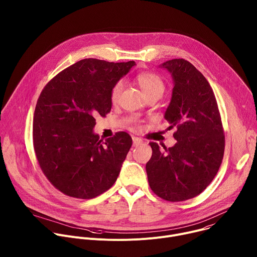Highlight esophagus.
<instances>
[{
    "label": "esophagus",
    "instance_id": "1",
    "mask_svg": "<svg viewBox=\"0 0 257 257\" xmlns=\"http://www.w3.org/2000/svg\"><path fill=\"white\" fill-rule=\"evenodd\" d=\"M133 139V145L134 146H138V145H140L141 143H142V139H140V138H138V137H133L132 138Z\"/></svg>",
    "mask_w": 257,
    "mask_h": 257
}]
</instances>
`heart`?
<instances>
[{
	"instance_id": "heart-1",
	"label": "heart",
	"mask_w": 257,
	"mask_h": 257,
	"mask_svg": "<svg viewBox=\"0 0 257 257\" xmlns=\"http://www.w3.org/2000/svg\"><path fill=\"white\" fill-rule=\"evenodd\" d=\"M136 81L145 93V95L150 97L152 95H161L165 89V83L160 75L154 72H141L136 76ZM123 89V83L118 81L111 89V101L116 103L121 95Z\"/></svg>"
}]
</instances>
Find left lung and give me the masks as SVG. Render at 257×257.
<instances>
[{
  "mask_svg": "<svg viewBox=\"0 0 257 257\" xmlns=\"http://www.w3.org/2000/svg\"><path fill=\"white\" fill-rule=\"evenodd\" d=\"M174 88L165 119L175 128L173 148L151 142L146 164L150 187L159 197L184 201L200 194L215 177L225 152V134L217 102L206 78L190 62L173 59L162 64Z\"/></svg>",
  "mask_w": 257,
  "mask_h": 257,
  "instance_id": "8db88e82",
  "label": "left lung"
}]
</instances>
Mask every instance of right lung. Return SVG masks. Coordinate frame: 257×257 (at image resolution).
<instances>
[{
	"instance_id": "obj_1",
	"label": "right lung",
	"mask_w": 257,
	"mask_h": 257,
	"mask_svg": "<svg viewBox=\"0 0 257 257\" xmlns=\"http://www.w3.org/2000/svg\"><path fill=\"white\" fill-rule=\"evenodd\" d=\"M134 61L84 59L51 79L36 102L32 138L39 165L67 196L90 199L111 188L132 145L124 131L100 139L95 117L111 112L112 87Z\"/></svg>"
}]
</instances>
